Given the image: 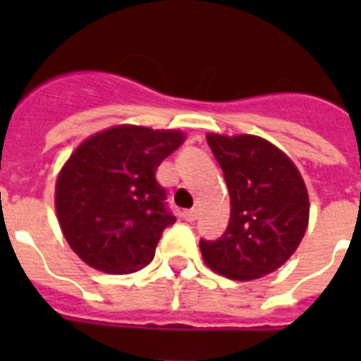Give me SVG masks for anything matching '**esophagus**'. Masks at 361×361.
I'll list each match as a JSON object with an SVG mask.
<instances>
[{
  "label": "esophagus",
  "instance_id": "esophagus-1",
  "mask_svg": "<svg viewBox=\"0 0 361 361\" xmlns=\"http://www.w3.org/2000/svg\"><path fill=\"white\" fill-rule=\"evenodd\" d=\"M197 216H199L197 209H186V212H183V219L186 222H193V220H197Z\"/></svg>",
  "mask_w": 361,
  "mask_h": 361
}]
</instances>
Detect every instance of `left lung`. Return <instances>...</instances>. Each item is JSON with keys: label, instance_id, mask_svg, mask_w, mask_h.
<instances>
[{"label": "left lung", "instance_id": "left-lung-1", "mask_svg": "<svg viewBox=\"0 0 361 361\" xmlns=\"http://www.w3.org/2000/svg\"><path fill=\"white\" fill-rule=\"evenodd\" d=\"M228 184L231 215L219 240H200L206 266L250 282L288 262L309 226V193L295 162L264 137L208 133Z\"/></svg>", "mask_w": 361, "mask_h": 361}]
</instances>
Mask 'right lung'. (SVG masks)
<instances>
[{"label":"right lung","mask_w":361,"mask_h":361,"mask_svg":"<svg viewBox=\"0 0 361 361\" xmlns=\"http://www.w3.org/2000/svg\"><path fill=\"white\" fill-rule=\"evenodd\" d=\"M184 139L180 130L117 124L73 149L57 173L54 202L63 237L82 262L108 275L152 262L175 222L155 171Z\"/></svg>","instance_id":"add662e5"}]
</instances>
